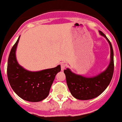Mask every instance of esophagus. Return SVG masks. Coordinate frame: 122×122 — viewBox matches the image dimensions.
<instances>
[{
	"mask_svg": "<svg viewBox=\"0 0 122 122\" xmlns=\"http://www.w3.org/2000/svg\"><path fill=\"white\" fill-rule=\"evenodd\" d=\"M66 65L65 63H61V70H62V71H64V70L66 68Z\"/></svg>",
	"mask_w": 122,
	"mask_h": 122,
	"instance_id": "esophagus-1",
	"label": "esophagus"
}]
</instances>
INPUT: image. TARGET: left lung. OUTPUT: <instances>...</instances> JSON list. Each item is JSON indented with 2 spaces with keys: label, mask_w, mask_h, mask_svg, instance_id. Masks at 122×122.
Segmentation results:
<instances>
[{
  "label": "left lung",
  "mask_w": 122,
  "mask_h": 122,
  "mask_svg": "<svg viewBox=\"0 0 122 122\" xmlns=\"http://www.w3.org/2000/svg\"><path fill=\"white\" fill-rule=\"evenodd\" d=\"M99 33L106 38L110 46V63L107 69L96 76L91 78L74 74L69 68L64 71L67 85L72 95L79 100H89L98 97L106 89L113 77L114 62L112 46L103 33L99 31Z\"/></svg>",
  "instance_id": "8db88e82"
}]
</instances>
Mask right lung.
<instances>
[{"mask_svg":"<svg viewBox=\"0 0 122 122\" xmlns=\"http://www.w3.org/2000/svg\"><path fill=\"white\" fill-rule=\"evenodd\" d=\"M19 37L10 51L8 59L7 76L10 85L15 93L25 101H42L48 96L56 75L61 71V67L58 65L37 72L25 70L16 59L15 52Z\"/></svg>","mask_w":122,"mask_h":122,"instance_id":"1","label":"right lung"}]
</instances>
